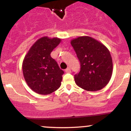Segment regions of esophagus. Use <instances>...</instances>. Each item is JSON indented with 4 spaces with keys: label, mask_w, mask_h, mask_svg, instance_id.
I'll return each mask as SVG.
<instances>
[{
    "label": "esophagus",
    "mask_w": 131,
    "mask_h": 131,
    "mask_svg": "<svg viewBox=\"0 0 131 131\" xmlns=\"http://www.w3.org/2000/svg\"><path fill=\"white\" fill-rule=\"evenodd\" d=\"M65 72H66V73H71V69H70V67H68L65 70Z\"/></svg>",
    "instance_id": "esophagus-1"
}]
</instances>
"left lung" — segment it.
Returning a JSON list of instances; mask_svg holds the SVG:
<instances>
[{"label":"left lung","instance_id":"8db88e82","mask_svg":"<svg viewBox=\"0 0 131 131\" xmlns=\"http://www.w3.org/2000/svg\"><path fill=\"white\" fill-rule=\"evenodd\" d=\"M80 61L81 70L74 75L78 86L88 91H97L106 86L113 73L110 52L103 43L89 36L71 40Z\"/></svg>","mask_w":131,"mask_h":131}]
</instances>
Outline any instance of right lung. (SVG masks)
Here are the masks:
<instances>
[{"label":"right lung","instance_id":"right-lung-1","mask_svg":"<svg viewBox=\"0 0 131 131\" xmlns=\"http://www.w3.org/2000/svg\"><path fill=\"white\" fill-rule=\"evenodd\" d=\"M61 40L58 37H41L31 46L24 58V78L29 88L37 94H50L60 87L64 72L51 57L50 53Z\"/></svg>","mask_w":131,"mask_h":131}]
</instances>
